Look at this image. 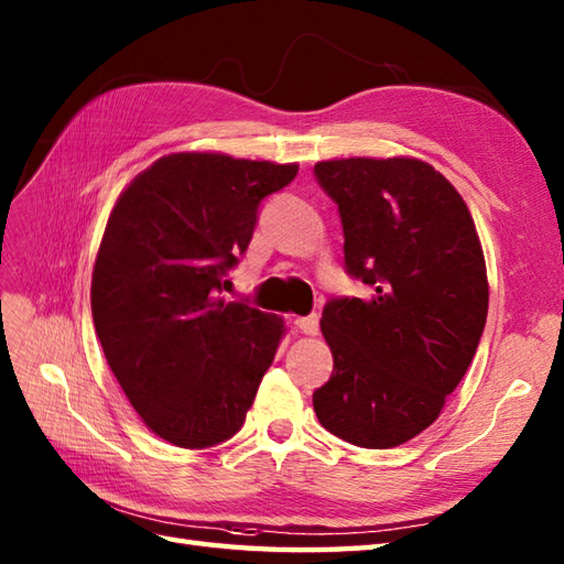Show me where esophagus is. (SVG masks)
<instances>
[{
    "label": "esophagus",
    "mask_w": 564,
    "mask_h": 564,
    "mask_svg": "<svg viewBox=\"0 0 564 564\" xmlns=\"http://www.w3.org/2000/svg\"><path fill=\"white\" fill-rule=\"evenodd\" d=\"M295 327L301 329L303 334H310V337H313V334H317V332H319V315L297 317V319H295Z\"/></svg>",
    "instance_id": "34e87169"
}]
</instances>
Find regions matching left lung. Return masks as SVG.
Instances as JSON below:
<instances>
[{"mask_svg":"<svg viewBox=\"0 0 564 564\" xmlns=\"http://www.w3.org/2000/svg\"><path fill=\"white\" fill-rule=\"evenodd\" d=\"M315 178L339 208L346 273L370 289L322 310L334 370L315 414L354 446H400L436 422L480 344V239L458 191L422 160H329Z\"/></svg>","mask_w":564,"mask_h":564,"instance_id":"8db88e82","label":"left lung"}]
</instances>
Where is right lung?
I'll use <instances>...</instances> for the list:
<instances>
[{
  "label": "right lung",
  "mask_w": 564,
  "mask_h": 564,
  "mask_svg": "<svg viewBox=\"0 0 564 564\" xmlns=\"http://www.w3.org/2000/svg\"><path fill=\"white\" fill-rule=\"evenodd\" d=\"M295 174L297 164L178 152L116 200L91 275L94 327L133 410L174 446L232 438L279 349L281 317L220 293L261 200Z\"/></svg>",
  "instance_id": "obj_1"
}]
</instances>
